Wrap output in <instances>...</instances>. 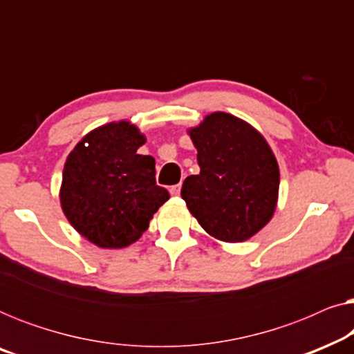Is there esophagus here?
Listing matches in <instances>:
<instances>
[{"label":"esophagus","instance_id":"34e87169","mask_svg":"<svg viewBox=\"0 0 354 354\" xmlns=\"http://www.w3.org/2000/svg\"><path fill=\"white\" fill-rule=\"evenodd\" d=\"M180 188H182L180 183H177V185H172V187H171V195H172V196H178V195H180Z\"/></svg>","mask_w":354,"mask_h":354}]
</instances>
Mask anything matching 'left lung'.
Returning <instances> with one entry per match:
<instances>
[{
  "label": "left lung",
  "instance_id": "1",
  "mask_svg": "<svg viewBox=\"0 0 354 354\" xmlns=\"http://www.w3.org/2000/svg\"><path fill=\"white\" fill-rule=\"evenodd\" d=\"M200 174L185 178L180 195L203 229L240 243L272 219L280 172L266 138L229 113H211L188 129Z\"/></svg>",
  "mask_w": 354,
  "mask_h": 354
}]
</instances>
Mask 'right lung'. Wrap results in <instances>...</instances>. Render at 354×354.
Listing matches in <instances>:
<instances>
[{
    "mask_svg": "<svg viewBox=\"0 0 354 354\" xmlns=\"http://www.w3.org/2000/svg\"><path fill=\"white\" fill-rule=\"evenodd\" d=\"M147 138L129 120L86 133L66 159L59 190L71 225L100 248H125L169 200L156 185L154 158L138 154Z\"/></svg>",
    "mask_w": 354,
    "mask_h": 354,
    "instance_id": "add662e5",
    "label": "right lung"
}]
</instances>
